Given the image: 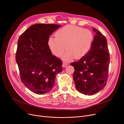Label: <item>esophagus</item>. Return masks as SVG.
Masks as SVG:
<instances>
[{"mask_svg": "<svg viewBox=\"0 0 124 124\" xmlns=\"http://www.w3.org/2000/svg\"><path fill=\"white\" fill-rule=\"evenodd\" d=\"M67 66V64H66V63H64V62H63V64H62V66H63V67H66V66Z\"/></svg>", "mask_w": 124, "mask_h": 124, "instance_id": "esophagus-1", "label": "esophagus"}]
</instances>
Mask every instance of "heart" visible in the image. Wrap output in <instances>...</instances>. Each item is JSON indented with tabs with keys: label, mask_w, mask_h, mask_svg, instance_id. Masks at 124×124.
Listing matches in <instances>:
<instances>
[{
	"label": "heart",
	"mask_w": 124,
	"mask_h": 124,
	"mask_svg": "<svg viewBox=\"0 0 124 124\" xmlns=\"http://www.w3.org/2000/svg\"><path fill=\"white\" fill-rule=\"evenodd\" d=\"M55 38L50 37L48 47L55 56H62L65 62H70L75 57L81 58L85 56L90 49L94 40L93 32L88 29L73 25H67L58 30Z\"/></svg>",
	"instance_id": "obj_1"
}]
</instances>
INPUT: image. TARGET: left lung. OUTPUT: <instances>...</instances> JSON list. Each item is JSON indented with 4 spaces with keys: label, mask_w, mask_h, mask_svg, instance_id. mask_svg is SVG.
Segmentation results:
<instances>
[{
    "label": "left lung",
    "mask_w": 124,
    "mask_h": 124,
    "mask_svg": "<svg viewBox=\"0 0 124 124\" xmlns=\"http://www.w3.org/2000/svg\"><path fill=\"white\" fill-rule=\"evenodd\" d=\"M92 46L79 60L73 62V78L76 89L81 93L92 95L105 86L108 81L110 58L107 39L95 28Z\"/></svg>",
    "instance_id": "obj_1"
}]
</instances>
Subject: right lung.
I'll list each match as a JSON object with an SVG mask.
<instances>
[{"instance_id": "add662e5", "label": "right lung", "mask_w": 124, "mask_h": 124, "mask_svg": "<svg viewBox=\"0 0 124 124\" xmlns=\"http://www.w3.org/2000/svg\"><path fill=\"white\" fill-rule=\"evenodd\" d=\"M61 25L37 23L19 37L16 59L24 85L32 92L48 93L54 86L56 75L62 71V62L48 47L50 36Z\"/></svg>"}]
</instances>
